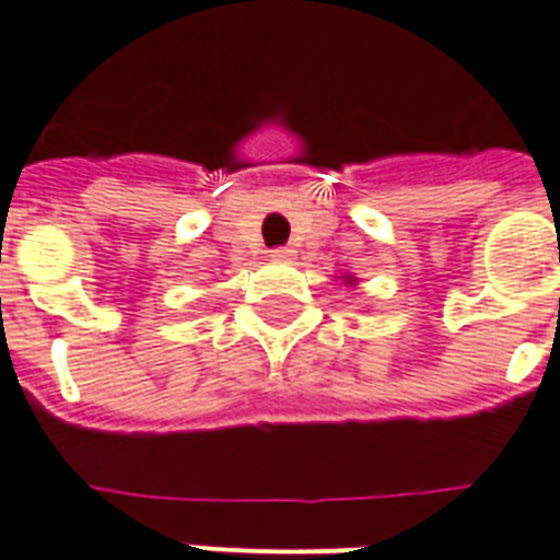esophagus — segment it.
Here are the masks:
<instances>
[{
    "label": "esophagus",
    "mask_w": 560,
    "mask_h": 560,
    "mask_svg": "<svg viewBox=\"0 0 560 560\" xmlns=\"http://www.w3.org/2000/svg\"><path fill=\"white\" fill-rule=\"evenodd\" d=\"M270 258L272 261H290V258H293V249H290V246H279V249L270 252Z\"/></svg>",
    "instance_id": "1"
}]
</instances>
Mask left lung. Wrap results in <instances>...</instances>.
Segmentation results:
<instances>
[{"label": "left lung", "instance_id": "1", "mask_svg": "<svg viewBox=\"0 0 560 560\" xmlns=\"http://www.w3.org/2000/svg\"><path fill=\"white\" fill-rule=\"evenodd\" d=\"M347 284H355V279H352V276H347Z\"/></svg>", "mask_w": 560, "mask_h": 560}]
</instances>
